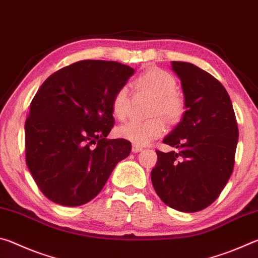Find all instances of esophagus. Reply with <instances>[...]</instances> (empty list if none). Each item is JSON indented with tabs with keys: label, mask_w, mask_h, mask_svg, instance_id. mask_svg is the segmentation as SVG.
Wrapping results in <instances>:
<instances>
[{
	"label": "esophagus",
	"mask_w": 258,
	"mask_h": 258,
	"mask_svg": "<svg viewBox=\"0 0 258 258\" xmlns=\"http://www.w3.org/2000/svg\"><path fill=\"white\" fill-rule=\"evenodd\" d=\"M142 150H143V148L140 147V146L133 145V147H132V151L133 152H140V151H142Z\"/></svg>",
	"instance_id": "1"
}]
</instances>
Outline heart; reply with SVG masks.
Returning a JSON list of instances; mask_svg holds the SVG:
<instances>
[{"label": "heart", "mask_w": 258, "mask_h": 258, "mask_svg": "<svg viewBox=\"0 0 258 258\" xmlns=\"http://www.w3.org/2000/svg\"><path fill=\"white\" fill-rule=\"evenodd\" d=\"M131 89L135 94L152 97L149 115L146 120H131L120 125L116 133L119 138L127 140L137 146H146L165 133V117L169 123L175 124L182 119L185 112V102L176 92L177 83L171 73L159 68H149L131 82ZM131 95L127 87L116 91L111 100V111L120 120L128 116Z\"/></svg>", "instance_id": "1"}]
</instances>
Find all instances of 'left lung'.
<instances>
[{"mask_svg": "<svg viewBox=\"0 0 258 258\" xmlns=\"http://www.w3.org/2000/svg\"><path fill=\"white\" fill-rule=\"evenodd\" d=\"M180 77L186 110L164 139L176 151L156 150L151 171L157 195L171 208L194 213L217 199L234 167L239 131L224 86L190 62L172 61Z\"/></svg>", "mask_w": 258, "mask_h": 258, "instance_id": "obj_1", "label": "left lung"}]
</instances>
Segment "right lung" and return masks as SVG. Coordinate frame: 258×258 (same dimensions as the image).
I'll list each match as a JSON object with an SVG mask.
<instances>
[{
	"instance_id": "1",
	"label": "right lung",
	"mask_w": 258,
	"mask_h": 258,
	"mask_svg": "<svg viewBox=\"0 0 258 258\" xmlns=\"http://www.w3.org/2000/svg\"><path fill=\"white\" fill-rule=\"evenodd\" d=\"M134 69L117 61L81 60L52 74L30 102L26 164L47 199L68 207L89 203L130 155L125 139H107L111 100Z\"/></svg>"
}]
</instances>
